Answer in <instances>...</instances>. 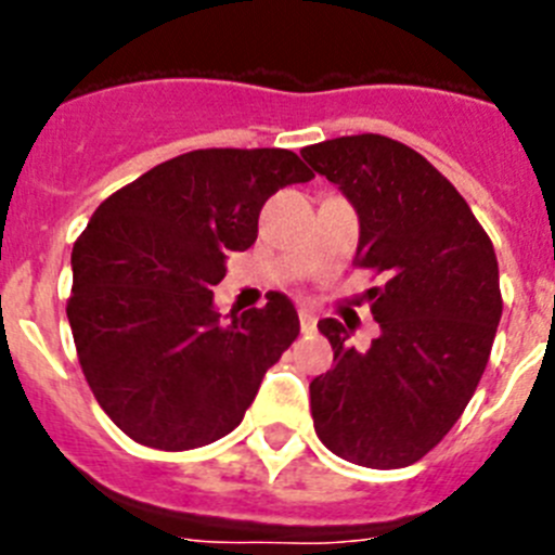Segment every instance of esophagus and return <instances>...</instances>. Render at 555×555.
Returning a JSON list of instances; mask_svg holds the SVG:
<instances>
[{
	"mask_svg": "<svg viewBox=\"0 0 555 555\" xmlns=\"http://www.w3.org/2000/svg\"><path fill=\"white\" fill-rule=\"evenodd\" d=\"M300 327H302V333L317 331V313L308 311V308H300Z\"/></svg>",
	"mask_w": 555,
	"mask_h": 555,
	"instance_id": "obj_1",
	"label": "esophagus"
}]
</instances>
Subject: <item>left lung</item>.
Masks as SVG:
<instances>
[{"mask_svg":"<svg viewBox=\"0 0 555 555\" xmlns=\"http://www.w3.org/2000/svg\"><path fill=\"white\" fill-rule=\"evenodd\" d=\"M358 217V267L380 336L356 350L338 320H320L333 366L311 380L317 436L345 461L409 467L442 442L487 370L498 331V258L444 175L386 135H345L300 152Z\"/></svg>","mask_w":555,"mask_h":555,"instance_id":"8db88e82","label":"left lung"}]
</instances>
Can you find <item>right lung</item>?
<instances>
[{"label": "right lung", "mask_w": 555, "mask_h": 555, "mask_svg": "<svg viewBox=\"0 0 555 555\" xmlns=\"http://www.w3.org/2000/svg\"><path fill=\"white\" fill-rule=\"evenodd\" d=\"M288 150H194L107 197L72 249L68 325L113 423L158 450L228 436L300 333L286 294L222 317L228 255L258 238L274 191L311 180Z\"/></svg>", "instance_id": "add662e5"}]
</instances>
